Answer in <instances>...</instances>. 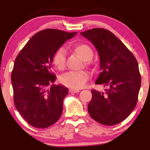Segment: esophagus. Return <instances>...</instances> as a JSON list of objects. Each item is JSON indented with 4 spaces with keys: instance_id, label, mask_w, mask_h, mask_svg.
<instances>
[{
    "instance_id": "34e87169",
    "label": "esophagus",
    "mask_w": 150,
    "mask_h": 150,
    "mask_svg": "<svg viewBox=\"0 0 150 150\" xmlns=\"http://www.w3.org/2000/svg\"><path fill=\"white\" fill-rule=\"evenodd\" d=\"M69 92L70 93H77V92H80V90H79V89H70Z\"/></svg>"
}]
</instances>
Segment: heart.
<instances>
[{
  "label": "heart",
  "mask_w": 150,
  "mask_h": 150,
  "mask_svg": "<svg viewBox=\"0 0 150 150\" xmlns=\"http://www.w3.org/2000/svg\"><path fill=\"white\" fill-rule=\"evenodd\" d=\"M74 51L84 61H89L93 57V51L89 45L86 44H79L74 46ZM54 66L59 70L65 68L66 63V51L63 48H59L53 53L52 58ZM89 78V75L85 71L69 72L63 75L60 78L62 85L70 88L79 89L85 85Z\"/></svg>",
  "instance_id": "obj_1"
}]
</instances>
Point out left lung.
<instances>
[{"instance_id":"left-lung-1","label":"left lung","mask_w":150,"mask_h":150,"mask_svg":"<svg viewBox=\"0 0 150 150\" xmlns=\"http://www.w3.org/2000/svg\"><path fill=\"white\" fill-rule=\"evenodd\" d=\"M80 34L94 44L99 53L101 73L95 84L108 87L105 92L92 89L88 112L101 124H118L132 113L137 104L141 85L137 60L110 31L94 28Z\"/></svg>"}]
</instances>
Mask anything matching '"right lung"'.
<instances>
[{
    "mask_svg": "<svg viewBox=\"0 0 150 150\" xmlns=\"http://www.w3.org/2000/svg\"><path fill=\"white\" fill-rule=\"evenodd\" d=\"M76 32L46 29L34 34L15 58L11 74L14 104L22 118L37 128L54 124L63 112L68 89L52 85L56 76L51 71L53 53Z\"/></svg>",
    "mask_w": 150,
    "mask_h": 150,
    "instance_id": "right-lung-1",
    "label": "right lung"
}]
</instances>
